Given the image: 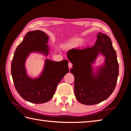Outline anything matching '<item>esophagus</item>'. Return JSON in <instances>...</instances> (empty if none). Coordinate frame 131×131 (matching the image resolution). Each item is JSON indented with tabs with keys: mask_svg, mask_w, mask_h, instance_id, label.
Segmentation results:
<instances>
[{
	"mask_svg": "<svg viewBox=\"0 0 131 131\" xmlns=\"http://www.w3.org/2000/svg\"><path fill=\"white\" fill-rule=\"evenodd\" d=\"M72 66H73V64L71 63V62H69L68 63V66H69V68L70 69L72 68Z\"/></svg>",
	"mask_w": 131,
	"mask_h": 131,
	"instance_id": "esophagus-1",
	"label": "esophagus"
}]
</instances>
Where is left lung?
Segmentation results:
<instances>
[{"label":"left lung","mask_w":131,"mask_h":131,"mask_svg":"<svg viewBox=\"0 0 131 131\" xmlns=\"http://www.w3.org/2000/svg\"><path fill=\"white\" fill-rule=\"evenodd\" d=\"M99 53L105 56V66L95 75L91 63ZM67 56L73 63L70 72L74 77V94L79 102L93 105L110 96L116 87L119 66L109 37L99 32L93 47L72 48Z\"/></svg>","instance_id":"1"}]
</instances>
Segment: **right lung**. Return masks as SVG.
I'll return each instance as SVG.
<instances>
[{
  "mask_svg": "<svg viewBox=\"0 0 131 131\" xmlns=\"http://www.w3.org/2000/svg\"><path fill=\"white\" fill-rule=\"evenodd\" d=\"M48 40V36L43 31H30L18 46L12 60L11 72L15 89L23 99L31 103H43L50 101L58 84L69 72L68 60L54 62L46 59L40 77L32 79L26 74V58L32 52L47 55Z\"/></svg>",
  "mask_w": 131,
  "mask_h": 131,
  "instance_id": "1",
  "label": "right lung"
}]
</instances>
